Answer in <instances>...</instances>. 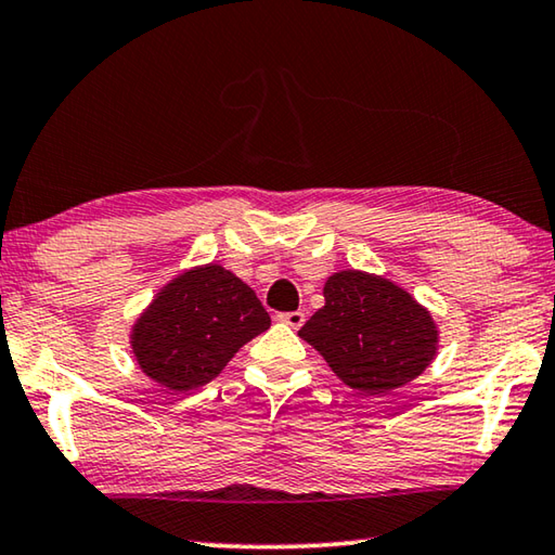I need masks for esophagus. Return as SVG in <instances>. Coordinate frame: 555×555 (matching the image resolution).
Here are the masks:
<instances>
[{"label":"esophagus","mask_w":555,"mask_h":555,"mask_svg":"<svg viewBox=\"0 0 555 555\" xmlns=\"http://www.w3.org/2000/svg\"><path fill=\"white\" fill-rule=\"evenodd\" d=\"M281 323H286L288 327H294V331H298L300 325L306 323V313L304 311H291V313H281L279 315Z\"/></svg>","instance_id":"esophagus-1"}]
</instances>
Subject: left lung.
<instances>
[{
	"label": "left lung",
	"mask_w": 555,
	"mask_h": 555,
	"mask_svg": "<svg viewBox=\"0 0 555 555\" xmlns=\"http://www.w3.org/2000/svg\"><path fill=\"white\" fill-rule=\"evenodd\" d=\"M298 335L323 354L337 377L364 397H384L424 374L438 350L428 308L393 281L367 271H337Z\"/></svg>",
	"instance_id": "obj_1"
}]
</instances>
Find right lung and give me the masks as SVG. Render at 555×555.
I'll use <instances>...</instances> for the list:
<instances>
[{"label": "right lung", "instance_id": "add662e5", "mask_svg": "<svg viewBox=\"0 0 555 555\" xmlns=\"http://www.w3.org/2000/svg\"><path fill=\"white\" fill-rule=\"evenodd\" d=\"M271 318L255 291L220 264L185 269L158 291L131 327L134 360L171 391L212 382Z\"/></svg>", "mask_w": 555, "mask_h": 555}]
</instances>
